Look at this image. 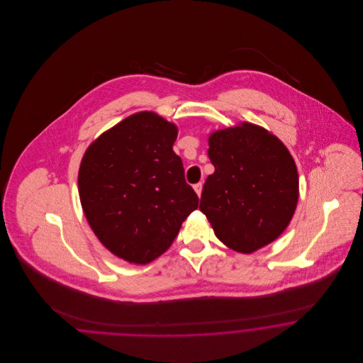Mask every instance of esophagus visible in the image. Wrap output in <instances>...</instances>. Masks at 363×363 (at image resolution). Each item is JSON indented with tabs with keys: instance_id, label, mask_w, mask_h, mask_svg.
<instances>
[{
	"instance_id": "esophagus-1",
	"label": "esophagus",
	"mask_w": 363,
	"mask_h": 363,
	"mask_svg": "<svg viewBox=\"0 0 363 363\" xmlns=\"http://www.w3.org/2000/svg\"><path fill=\"white\" fill-rule=\"evenodd\" d=\"M193 189H194V191L197 193V196H201V190H203V184H201V182L196 184V185L193 186Z\"/></svg>"
}]
</instances>
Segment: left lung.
<instances>
[{"mask_svg": "<svg viewBox=\"0 0 363 363\" xmlns=\"http://www.w3.org/2000/svg\"><path fill=\"white\" fill-rule=\"evenodd\" d=\"M200 211L215 235L238 253H253L280 237L299 197L296 164L287 147L262 126L240 125L212 132Z\"/></svg>", "mask_w": 363, "mask_h": 363, "instance_id": "1", "label": "left lung"}]
</instances>
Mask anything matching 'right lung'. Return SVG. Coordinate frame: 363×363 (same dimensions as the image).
Returning a JSON list of instances; mask_svg holds the SVG:
<instances>
[{
    "instance_id": "1",
    "label": "right lung",
    "mask_w": 363,
    "mask_h": 363,
    "mask_svg": "<svg viewBox=\"0 0 363 363\" xmlns=\"http://www.w3.org/2000/svg\"><path fill=\"white\" fill-rule=\"evenodd\" d=\"M178 128L135 113L94 140L80 163L79 196L94 234L118 259L145 265L173 243L199 197L173 151Z\"/></svg>"
}]
</instances>
